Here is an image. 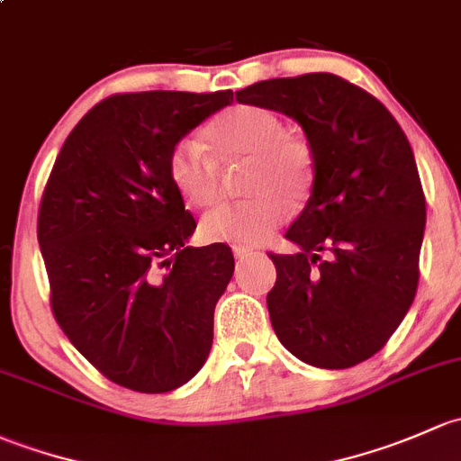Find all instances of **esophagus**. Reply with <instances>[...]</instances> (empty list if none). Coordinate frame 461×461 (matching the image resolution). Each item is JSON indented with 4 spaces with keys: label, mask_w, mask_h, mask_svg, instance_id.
<instances>
[{
    "label": "esophagus",
    "mask_w": 461,
    "mask_h": 461,
    "mask_svg": "<svg viewBox=\"0 0 461 461\" xmlns=\"http://www.w3.org/2000/svg\"><path fill=\"white\" fill-rule=\"evenodd\" d=\"M232 255H235L237 259H244V258H249V255H253V250L244 249V246H235V249H232Z\"/></svg>",
    "instance_id": "esophagus-1"
}]
</instances>
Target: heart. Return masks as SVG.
I'll return each mask as SVG.
<instances>
[{"mask_svg":"<svg viewBox=\"0 0 461 461\" xmlns=\"http://www.w3.org/2000/svg\"><path fill=\"white\" fill-rule=\"evenodd\" d=\"M212 159L193 140H179L170 149L166 170L179 197L193 208L220 202L217 166L246 161L241 173L244 202L226 203L208 212L199 230L211 241L253 246L284 224L288 206H302L315 186V150L302 135L286 132L275 111L240 104L221 113L206 131Z\"/></svg>","mask_w":461,"mask_h":461,"instance_id":"heart-1","label":"heart"}]
</instances>
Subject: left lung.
<instances>
[{
	"mask_svg": "<svg viewBox=\"0 0 461 461\" xmlns=\"http://www.w3.org/2000/svg\"><path fill=\"white\" fill-rule=\"evenodd\" d=\"M237 102L300 122L315 150V186L270 253V324L302 362L350 368L384 348L420 282L426 199L404 131L379 99L333 73L237 90Z\"/></svg>",
	"mask_w": 461,
	"mask_h": 461,
	"instance_id": "8db88e82",
	"label": "left lung"
}]
</instances>
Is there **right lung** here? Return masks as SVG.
Returning <instances> with one entry per match:
<instances>
[{
    "mask_svg": "<svg viewBox=\"0 0 461 461\" xmlns=\"http://www.w3.org/2000/svg\"><path fill=\"white\" fill-rule=\"evenodd\" d=\"M230 102L232 90L111 95L70 131L46 182L37 240L57 324L131 391H175L211 353L235 259L226 244L186 246L197 221L166 161Z\"/></svg>",
    "mask_w": 461,
    "mask_h": 461,
    "instance_id": "right-lung-1",
    "label": "right lung"
}]
</instances>
